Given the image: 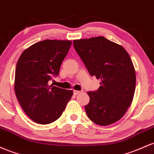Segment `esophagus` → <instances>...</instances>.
I'll use <instances>...</instances> for the list:
<instances>
[{
  "label": "esophagus",
  "instance_id": "esophagus-1",
  "mask_svg": "<svg viewBox=\"0 0 154 154\" xmlns=\"http://www.w3.org/2000/svg\"><path fill=\"white\" fill-rule=\"evenodd\" d=\"M82 92V91H79V90H73V94H75V95H77V94H79V93Z\"/></svg>",
  "mask_w": 154,
  "mask_h": 154
}]
</instances>
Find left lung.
I'll return each instance as SVG.
<instances>
[{
  "mask_svg": "<svg viewBox=\"0 0 154 154\" xmlns=\"http://www.w3.org/2000/svg\"><path fill=\"white\" fill-rule=\"evenodd\" d=\"M73 46L89 74L101 80L97 90L87 92V116L100 126L118 122L130 106L135 90V70L129 54L103 36L74 40Z\"/></svg>",
  "mask_w": 154,
  "mask_h": 154,
  "instance_id": "left-lung-1",
  "label": "left lung"
}]
</instances>
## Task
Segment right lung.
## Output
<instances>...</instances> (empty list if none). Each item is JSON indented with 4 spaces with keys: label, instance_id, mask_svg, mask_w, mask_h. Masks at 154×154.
Instances as JSON below:
<instances>
[{
    "label": "right lung",
    "instance_id": "obj_1",
    "mask_svg": "<svg viewBox=\"0 0 154 154\" xmlns=\"http://www.w3.org/2000/svg\"><path fill=\"white\" fill-rule=\"evenodd\" d=\"M71 44L70 41L44 40L26 49L19 58L15 70V94L26 114L36 123L54 122L71 99L72 90L48 83L59 75Z\"/></svg>",
    "mask_w": 154,
    "mask_h": 154
}]
</instances>
